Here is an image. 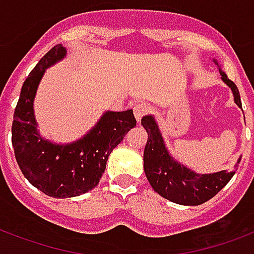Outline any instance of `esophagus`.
<instances>
[{
    "label": "esophagus",
    "instance_id": "34e87169",
    "mask_svg": "<svg viewBox=\"0 0 254 254\" xmlns=\"http://www.w3.org/2000/svg\"><path fill=\"white\" fill-rule=\"evenodd\" d=\"M149 112H151V106L145 102L136 103V105H134V108H133L134 117H136V120L138 122L141 121V118L144 117V116H146Z\"/></svg>",
    "mask_w": 254,
    "mask_h": 254
}]
</instances>
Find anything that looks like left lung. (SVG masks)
<instances>
[{
	"mask_svg": "<svg viewBox=\"0 0 254 254\" xmlns=\"http://www.w3.org/2000/svg\"><path fill=\"white\" fill-rule=\"evenodd\" d=\"M221 76L232 87L234 101L242 108L237 86L223 71H221ZM141 125L148 133L144 149V171L152 189L163 198L183 206H198L215 196L236 174L234 171L225 170L215 174L198 175L187 170L168 155L153 117H142Z\"/></svg>",
	"mask_w": 254,
	"mask_h": 254,
	"instance_id": "1",
	"label": "left lung"
}]
</instances>
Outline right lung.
<instances>
[{
  "label": "right lung",
  "instance_id": "obj_1",
  "mask_svg": "<svg viewBox=\"0 0 254 254\" xmlns=\"http://www.w3.org/2000/svg\"><path fill=\"white\" fill-rule=\"evenodd\" d=\"M65 50L51 48L32 69L21 87L12 124V144L20 170L29 183L52 198H72L97 187L109 155L132 127L133 110L108 112L79 141L55 145L36 130L33 99L47 67L63 59Z\"/></svg>",
  "mask_w": 254,
  "mask_h": 254
}]
</instances>
